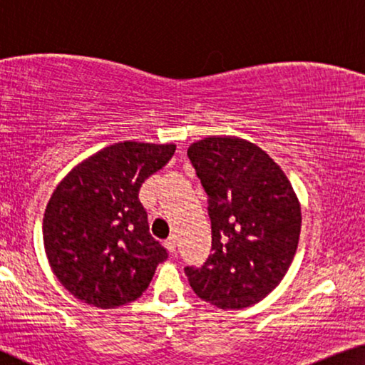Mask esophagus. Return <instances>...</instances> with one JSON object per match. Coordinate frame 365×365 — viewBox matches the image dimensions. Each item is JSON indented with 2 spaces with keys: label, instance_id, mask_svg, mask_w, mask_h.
<instances>
[{
  "label": "esophagus",
  "instance_id": "1",
  "mask_svg": "<svg viewBox=\"0 0 365 365\" xmlns=\"http://www.w3.org/2000/svg\"><path fill=\"white\" fill-rule=\"evenodd\" d=\"M165 247L168 249V252H170L172 255L175 254V247H177V241H175V236H170L165 241Z\"/></svg>",
  "mask_w": 365,
  "mask_h": 365
}]
</instances>
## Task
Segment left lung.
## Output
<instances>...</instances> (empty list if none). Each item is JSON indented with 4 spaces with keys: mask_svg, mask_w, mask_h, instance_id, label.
I'll return each instance as SVG.
<instances>
[{
    "mask_svg": "<svg viewBox=\"0 0 365 365\" xmlns=\"http://www.w3.org/2000/svg\"><path fill=\"white\" fill-rule=\"evenodd\" d=\"M188 159L208 195L211 251L187 265L190 287L221 309L262 300L284 279L298 247L302 210L284 170L252 143L205 138Z\"/></svg>",
    "mask_w": 365,
    "mask_h": 365,
    "instance_id": "8db88e82",
    "label": "left lung"
}]
</instances>
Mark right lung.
Masks as SVG:
<instances>
[{
    "mask_svg": "<svg viewBox=\"0 0 365 365\" xmlns=\"http://www.w3.org/2000/svg\"><path fill=\"white\" fill-rule=\"evenodd\" d=\"M173 152V144H114L53 190L43 213V247L58 282L78 300L116 308L148 290L168 252L150 236L139 190Z\"/></svg>",
    "mask_w": 365,
    "mask_h": 365,
    "instance_id": "add662e5",
    "label": "right lung"
}]
</instances>
